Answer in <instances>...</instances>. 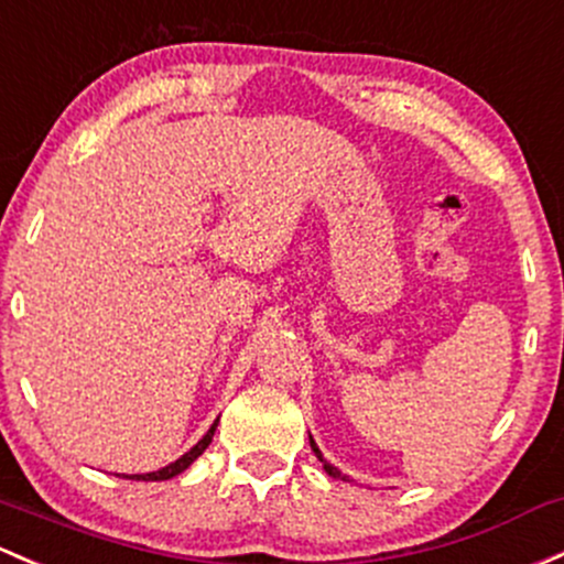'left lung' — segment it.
Masks as SVG:
<instances>
[{
	"instance_id": "obj_1",
	"label": "left lung",
	"mask_w": 564,
	"mask_h": 564,
	"mask_svg": "<svg viewBox=\"0 0 564 564\" xmlns=\"http://www.w3.org/2000/svg\"><path fill=\"white\" fill-rule=\"evenodd\" d=\"M311 448H313V452H316V456H318V459H322V462H324V470H327V473H329V476H335V478H343V481H346V476H343V473H340V470H337V467H332V465H329V462H327V459H324V456H322V452H318V446H316V443H313V437H311Z\"/></svg>"
}]
</instances>
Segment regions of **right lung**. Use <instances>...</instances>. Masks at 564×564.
Returning a JSON list of instances; mask_svg holds the SVG:
<instances>
[{"label":"right lung","instance_id":"add662e5","mask_svg":"<svg viewBox=\"0 0 564 564\" xmlns=\"http://www.w3.org/2000/svg\"><path fill=\"white\" fill-rule=\"evenodd\" d=\"M216 426H218V422L213 424L210 430H207V435L203 437V441L197 443V446L192 448V452H186V454H183L181 459H175V462H173V465L162 467V470H156V473H145V476H127V478H132V481H167V478L177 476V473H183V470H186V467L192 465V462L197 459V456L203 454L207 446H210V441H213V432H216Z\"/></svg>","mask_w":564,"mask_h":564}]
</instances>
